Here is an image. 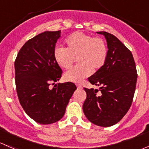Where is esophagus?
<instances>
[{
    "label": "esophagus",
    "mask_w": 149,
    "mask_h": 149,
    "mask_svg": "<svg viewBox=\"0 0 149 149\" xmlns=\"http://www.w3.org/2000/svg\"><path fill=\"white\" fill-rule=\"evenodd\" d=\"M76 86H77V88H79V89H81V88H82V86H81V85H78V84H77V85H76Z\"/></svg>",
    "instance_id": "34e87169"
}]
</instances>
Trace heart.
Segmentation results:
<instances>
[{
  "instance_id": "b5f03b06",
  "label": "heart",
  "mask_w": 149,
  "mask_h": 149,
  "mask_svg": "<svg viewBox=\"0 0 149 149\" xmlns=\"http://www.w3.org/2000/svg\"><path fill=\"white\" fill-rule=\"evenodd\" d=\"M66 48H56L54 51L56 63L64 69H70L75 61L79 63L64 74L67 81L80 82L90 76L92 70L101 68L107 57V48L102 38L81 32L71 34L65 40Z\"/></svg>"
}]
</instances>
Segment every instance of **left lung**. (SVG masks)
Listing matches in <instances>:
<instances>
[{
    "mask_svg": "<svg viewBox=\"0 0 149 149\" xmlns=\"http://www.w3.org/2000/svg\"><path fill=\"white\" fill-rule=\"evenodd\" d=\"M107 43V57L101 68L88 78L98 89L86 88L83 111L96 126L109 127L121 120L131 107L135 92L137 72L131 51L115 36L99 31Z\"/></svg>",
    "mask_w": 149,
    "mask_h": 149,
    "instance_id": "8db88e82",
    "label": "left lung"
}]
</instances>
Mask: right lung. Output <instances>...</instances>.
I'll use <instances>...</instances> for the list:
<instances>
[{"label":"right lung","mask_w":149,"mask_h":149,"mask_svg":"<svg viewBox=\"0 0 149 149\" xmlns=\"http://www.w3.org/2000/svg\"><path fill=\"white\" fill-rule=\"evenodd\" d=\"M61 31H45L28 40L15 61V79L20 103L30 118L40 124H51L63 116L76 90L70 82L58 84L62 70L54 59L56 43Z\"/></svg>","instance_id":"1"}]
</instances>
